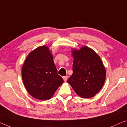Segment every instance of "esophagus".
I'll list each match as a JSON object with an SVG mask.
<instances>
[{
	"label": "esophagus",
	"mask_w": 127,
	"mask_h": 127,
	"mask_svg": "<svg viewBox=\"0 0 127 127\" xmlns=\"http://www.w3.org/2000/svg\"><path fill=\"white\" fill-rule=\"evenodd\" d=\"M63 80H64V81H67V79H68V76H63Z\"/></svg>",
	"instance_id": "34e87169"
}]
</instances>
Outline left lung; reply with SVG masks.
I'll return each mask as SVG.
<instances>
[{
  "label": "left lung",
  "mask_w": 127,
  "mask_h": 127,
  "mask_svg": "<svg viewBox=\"0 0 127 127\" xmlns=\"http://www.w3.org/2000/svg\"><path fill=\"white\" fill-rule=\"evenodd\" d=\"M73 74L67 80L76 93L82 98H91L103 87L106 69L99 56L92 49L82 47L73 50Z\"/></svg>",
  "instance_id": "obj_1"
}]
</instances>
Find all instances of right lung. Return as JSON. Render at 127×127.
Masks as SVG:
<instances>
[{
    "label": "right lung",
    "instance_id": "add662e5",
    "mask_svg": "<svg viewBox=\"0 0 127 127\" xmlns=\"http://www.w3.org/2000/svg\"><path fill=\"white\" fill-rule=\"evenodd\" d=\"M22 78L28 93L36 99L48 100L64 80L58 74L53 56L46 46L29 54L22 69Z\"/></svg>",
    "mask_w": 127,
    "mask_h": 127
}]
</instances>
